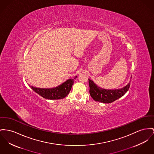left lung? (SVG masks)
Returning a JSON list of instances; mask_svg holds the SVG:
<instances>
[{
  "label": "left lung",
  "instance_id": "1",
  "mask_svg": "<svg viewBox=\"0 0 154 154\" xmlns=\"http://www.w3.org/2000/svg\"><path fill=\"white\" fill-rule=\"evenodd\" d=\"M89 93L93 99L96 102L110 103L122 97L130 88V82L122 89L107 90L97 86L93 81L89 79Z\"/></svg>",
  "mask_w": 154,
  "mask_h": 154
}]
</instances>
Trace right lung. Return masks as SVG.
Returning a JSON list of instances; mask_svg holds the SVG:
<instances>
[{
	"label": "right lung",
	"instance_id": "add662e5",
	"mask_svg": "<svg viewBox=\"0 0 154 154\" xmlns=\"http://www.w3.org/2000/svg\"><path fill=\"white\" fill-rule=\"evenodd\" d=\"M75 78H76V76L73 79L67 80L56 88L51 89H43L33 86L30 87L35 92L38 93L45 99L50 100L61 99L65 97L69 93Z\"/></svg>",
	"mask_w": 154,
	"mask_h": 154
}]
</instances>
